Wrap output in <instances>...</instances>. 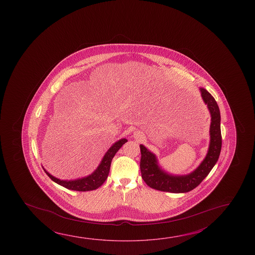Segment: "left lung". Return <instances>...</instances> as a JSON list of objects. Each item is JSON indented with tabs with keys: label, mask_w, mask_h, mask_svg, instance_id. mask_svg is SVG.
<instances>
[{
	"label": "left lung",
	"mask_w": 255,
	"mask_h": 255,
	"mask_svg": "<svg viewBox=\"0 0 255 255\" xmlns=\"http://www.w3.org/2000/svg\"><path fill=\"white\" fill-rule=\"evenodd\" d=\"M201 96L211 115L210 143L204 160L188 174L175 175L164 171L159 164L156 155L144 145H139L141 158L140 171L143 180L150 188L171 193L191 191L203 181L217 163L221 149V113L217 102L204 88L199 89Z\"/></svg>",
	"instance_id": "left-lung-1"
}]
</instances>
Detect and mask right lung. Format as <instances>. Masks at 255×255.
Segmentation results:
<instances>
[{
  "label": "right lung",
  "instance_id": "obj_1",
  "mask_svg": "<svg viewBox=\"0 0 255 255\" xmlns=\"http://www.w3.org/2000/svg\"><path fill=\"white\" fill-rule=\"evenodd\" d=\"M128 141L126 138H121L117 142H115L112 146L109 147V150L106 152L103 158L101 160V163L96 168V170L92 172L90 175L85 176L83 178L75 179V180H60L56 178L54 176L51 175L50 172L43 168L44 171L46 172L47 175L50 177L51 180L54 182L62 186L64 188L75 190V191H91L95 190L100 188L102 184L104 183L105 180L108 179L110 165L115 154H117V151L121 148L122 146Z\"/></svg>",
  "mask_w": 255,
  "mask_h": 255
}]
</instances>
